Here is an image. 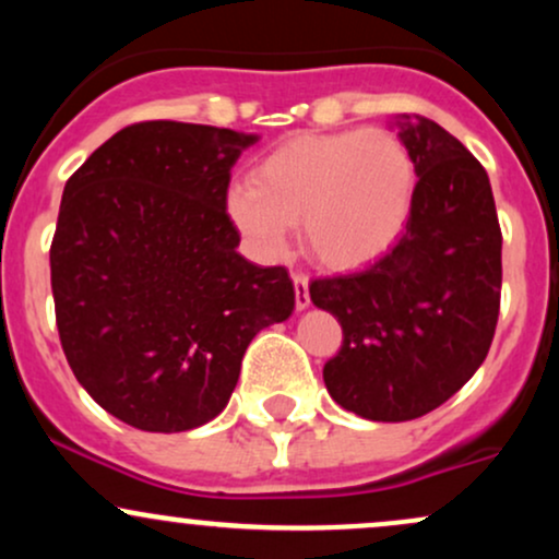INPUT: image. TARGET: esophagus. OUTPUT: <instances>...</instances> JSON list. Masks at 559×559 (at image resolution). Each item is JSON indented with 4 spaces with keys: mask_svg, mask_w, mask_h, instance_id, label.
<instances>
[{
    "mask_svg": "<svg viewBox=\"0 0 559 559\" xmlns=\"http://www.w3.org/2000/svg\"><path fill=\"white\" fill-rule=\"evenodd\" d=\"M294 294H297V310L310 307V278L307 275H294Z\"/></svg>",
    "mask_w": 559,
    "mask_h": 559,
    "instance_id": "34e87169",
    "label": "esophagus"
}]
</instances>
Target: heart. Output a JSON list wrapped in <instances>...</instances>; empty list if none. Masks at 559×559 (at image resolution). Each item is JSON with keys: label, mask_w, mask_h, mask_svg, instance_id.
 <instances>
[{"label": "heart", "mask_w": 559, "mask_h": 559, "mask_svg": "<svg viewBox=\"0 0 559 559\" xmlns=\"http://www.w3.org/2000/svg\"><path fill=\"white\" fill-rule=\"evenodd\" d=\"M415 189V159L396 133H307L262 157L252 183L230 186L226 210L262 258H281L299 223L320 265L355 271L402 239Z\"/></svg>", "instance_id": "heart-1"}]
</instances>
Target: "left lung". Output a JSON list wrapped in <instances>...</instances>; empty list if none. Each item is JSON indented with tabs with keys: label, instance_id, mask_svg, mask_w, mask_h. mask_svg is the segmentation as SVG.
Wrapping results in <instances>:
<instances>
[{
	"label": "left lung",
	"instance_id": "1",
	"mask_svg": "<svg viewBox=\"0 0 559 559\" xmlns=\"http://www.w3.org/2000/svg\"><path fill=\"white\" fill-rule=\"evenodd\" d=\"M418 170L402 239L365 271L310 284L342 323L323 381L365 420L402 423L444 404L489 355L502 292V230L486 170L452 133L396 115Z\"/></svg>",
	"mask_w": 559,
	"mask_h": 559
}]
</instances>
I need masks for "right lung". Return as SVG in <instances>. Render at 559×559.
I'll list each match as a JSON object with an SVG mask.
<instances>
[{
    "mask_svg": "<svg viewBox=\"0 0 559 559\" xmlns=\"http://www.w3.org/2000/svg\"><path fill=\"white\" fill-rule=\"evenodd\" d=\"M258 133L150 120L107 139L62 191L49 252L62 349L107 413L178 433L226 409L241 357L294 312L286 267L236 252L230 168Z\"/></svg>",
    "mask_w": 559,
    "mask_h": 559,
    "instance_id": "obj_1",
    "label": "right lung"
}]
</instances>
